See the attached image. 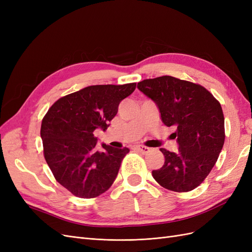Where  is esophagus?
<instances>
[{
	"label": "esophagus",
	"mask_w": 252,
	"mask_h": 252,
	"mask_svg": "<svg viewBox=\"0 0 252 252\" xmlns=\"http://www.w3.org/2000/svg\"><path fill=\"white\" fill-rule=\"evenodd\" d=\"M135 148L138 149L140 152H142V154H148V152L150 151V149L146 146H143V145H136Z\"/></svg>",
	"instance_id": "1"
}]
</instances>
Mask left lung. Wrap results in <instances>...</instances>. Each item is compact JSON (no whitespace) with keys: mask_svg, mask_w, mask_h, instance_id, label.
Listing matches in <instances>:
<instances>
[{"mask_svg":"<svg viewBox=\"0 0 252 252\" xmlns=\"http://www.w3.org/2000/svg\"><path fill=\"white\" fill-rule=\"evenodd\" d=\"M140 91L151 98L164 125L172 127L179 149L161 148L162 168L152 177L162 187L175 192L199 186L215 166L225 141L224 114L220 104L199 84L170 75L138 83Z\"/></svg>","mask_w":252,"mask_h":252,"instance_id":"8db88e82","label":"left lung"}]
</instances>
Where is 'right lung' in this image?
Wrapping results in <instances>:
<instances>
[{
	"label": "right lung",
	"instance_id": "obj_1",
	"mask_svg": "<svg viewBox=\"0 0 252 252\" xmlns=\"http://www.w3.org/2000/svg\"><path fill=\"white\" fill-rule=\"evenodd\" d=\"M136 84L94 85L65 95L53 104L41 126L44 157L61 185L83 199L104 193L116 180L129 149L102 144L96 148L95 129L105 131L119 104Z\"/></svg>",
	"mask_w": 252,
	"mask_h": 252
}]
</instances>
